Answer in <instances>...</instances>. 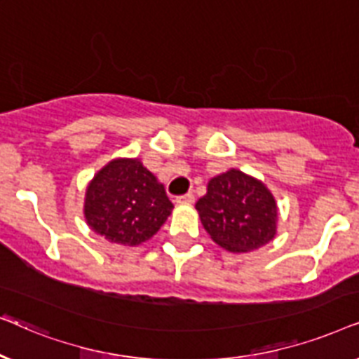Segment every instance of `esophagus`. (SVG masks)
<instances>
[{
    "label": "esophagus",
    "mask_w": 359,
    "mask_h": 359,
    "mask_svg": "<svg viewBox=\"0 0 359 359\" xmlns=\"http://www.w3.org/2000/svg\"><path fill=\"white\" fill-rule=\"evenodd\" d=\"M175 202L179 205H192L195 202V197L194 194H185L182 197H177Z\"/></svg>",
    "instance_id": "obj_1"
}]
</instances>
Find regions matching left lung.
Returning <instances> with one entry per match:
<instances>
[{
  "label": "left lung",
  "mask_w": 359,
  "mask_h": 359,
  "mask_svg": "<svg viewBox=\"0 0 359 359\" xmlns=\"http://www.w3.org/2000/svg\"><path fill=\"white\" fill-rule=\"evenodd\" d=\"M195 208L210 238L229 252L256 251L277 235L274 195L259 179L240 169L212 177Z\"/></svg>",
  "instance_id": "left-lung-1"
}]
</instances>
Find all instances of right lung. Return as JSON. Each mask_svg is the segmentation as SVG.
<instances>
[{
    "mask_svg": "<svg viewBox=\"0 0 359 359\" xmlns=\"http://www.w3.org/2000/svg\"><path fill=\"white\" fill-rule=\"evenodd\" d=\"M174 205L137 157L104 164L85 190V222L109 243L140 246L159 231Z\"/></svg>",
    "mask_w": 359,
    "mask_h": 359,
    "instance_id": "right-lung-1",
    "label": "right lung"
}]
</instances>
